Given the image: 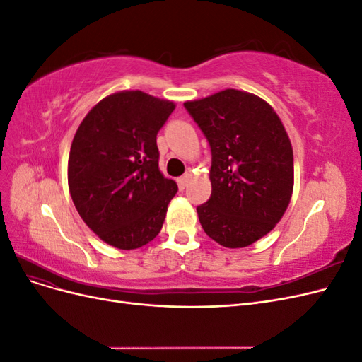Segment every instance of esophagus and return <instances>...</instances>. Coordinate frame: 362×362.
<instances>
[{"label": "esophagus", "instance_id": "1", "mask_svg": "<svg viewBox=\"0 0 362 362\" xmlns=\"http://www.w3.org/2000/svg\"><path fill=\"white\" fill-rule=\"evenodd\" d=\"M189 181H190V177H189V175H184V177H180V178L177 180L180 190H184L185 187H187V185H189Z\"/></svg>", "mask_w": 362, "mask_h": 362}]
</instances>
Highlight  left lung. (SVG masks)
I'll use <instances>...</instances> for the list:
<instances>
[{
  "instance_id": "left-lung-1",
  "label": "left lung",
  "mask_w": 362,
  "mask_h": 362,
  "mask_svg": "<svg viewBox=\"0 0 362 362\" xmlns=\"http://www.w3.org/2000/svg\"><path fill=\"white\" fill-rule=\"evenodd\" d=\"M184 107L211 146V198L196 208L205 234L229 249L255 243L276 226L293 194L286 128L269 103L237 89Z\"/></svg>"
}]
</instances>
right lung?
<instances>
[{
  "instance_id": "obj_1",
  "label": "right lung",
  "mask_w": 362,
  "mask_h": 362,
  "mask_svg": "<svg viewBox=\"0 0 362 362\" xmlns=\"http://www.w3.org/2000/svg\"><path fill=\"white\" fill-rule=\"evenodd\" d=\"M175 104L141 90L105 96L74 136L68 185L84 223L107 245L131 250L163 226L175 181L158 169L157 133Z\"/></svg>"
}]
</instances>
